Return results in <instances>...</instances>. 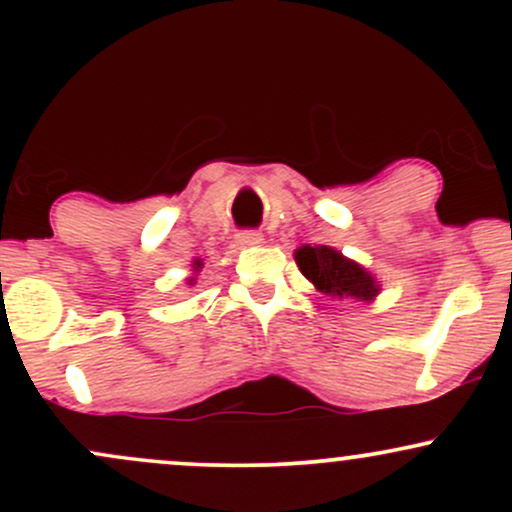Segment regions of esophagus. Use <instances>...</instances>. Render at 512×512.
Instances as JSON below:
<instances>
[{"instance_id": "obj_1", "label": "esophagus", "mask_w": 512, "mask_h": 512, "mask_svg": "<svg viewBox=\"0 0 512 512\" xmlns=\"http://www.w3.org/2000/svg\"><path fill=\"white\" fill-rule=\"evenodd\" d=\"M238 245H260L262 243V233L260 231H240L236 236Z\"/></svg>"}]
</instances>
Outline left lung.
I'll return each mask as SVG.
<instances>
[{
	"mask_svg": "<svg viewBox=\"0 0 512 512\" xmlns=\"http://www.w3.org/2000/svg\"><path fill=\"white\" fill-rule=\"evenodd\" d=\"M296 262L305 274L322 293L330 296H354L361 301H368L378 293L373 276L363 272L356 262L346 260L342 252L320 245V248H310L305 245L296 252Z\"/></svg>",
	"mask_w": 512,
	"mask_h": 512,
	"instance_id": "left-lung-1",
	"label": "left lung"
}]
</instances>
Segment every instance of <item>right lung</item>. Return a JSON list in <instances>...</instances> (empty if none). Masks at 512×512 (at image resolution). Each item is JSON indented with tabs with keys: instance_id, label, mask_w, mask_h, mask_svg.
Instances as JSON below:
<instances>
[{
	"instance_id": "obj_1",
	"label": "right lung",
	"mask_w": 512,
	"mask_h": 512,
	"mask_svg": "<svg viewBox=\"0 0 512 512\" xmlns=\"http://www.w3.org/2000/svg\"><path fill=\"white\" fill-rule=\"evenodd\" d=\"M195 267H199V260H197V264H195Z\"/></svg>"
}]
</instances>
